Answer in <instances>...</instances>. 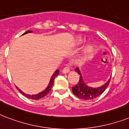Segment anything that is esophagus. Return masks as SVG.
<instances>
[{"instance_id": "esophagus-1", "label": "esophagus", "mask_w": 129, "mask_h": 129, "mask_svg": "<svg viewBox=\"0 0 129 129\" xmlns=\"http://www.w3.org/2000/svg\"><path fill=\"white\" fill-rule=\"evenodd\" d=\"M69 71H70L69 68L68 67H65L63 69H62V72L63 74H66V73H69Z\"/></svg>"}]
</instances>
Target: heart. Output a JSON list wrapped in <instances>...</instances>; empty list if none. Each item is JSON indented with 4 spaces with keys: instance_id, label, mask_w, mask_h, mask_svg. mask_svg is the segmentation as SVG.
<instances>
[{
    "instance_id": "heart-1",
    "label": "heart",
    "mask_w": 129,
    "mask_h": 129,
    "mask_svg": "<svg viewBox=\"0 0 129 129\" xmlns=\"http://www.w3.org/2000/svg\"><path fill=\"white\" fill-rule=\"evenodd\" d=\"M91 52H92V47H86V49H85V55H86V56H88V55H89V54L91 53Z\"/></svg>"
}]
</instances>
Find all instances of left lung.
I'll return each instance as SVG.
<instances>
[{
	"label": "left lung",
	"mask_w": 129,
	"mask_h": 129,
	"mask_svg": "<svg viewBox=\"0 0 129 129\" xmlns=\"http://www.w3.org/2000/svg\"><path fill=\"white\" fill-rule=\"evenodd\" d=\"M75 71H77L80 75V79H79L78 84L72 88V90H73V93L75 94V95L77 96V97L81 99L88 101V100H92L98 97L105 90L107 86H109V82L111 81V79H109L107 83H105L103 86H101V87L90 88V87H88L83 82V79H82V77H81V72L79 69L77 68Z\"/></svg>",
	"instance_id": "left-lung-1"
}]
</instances>
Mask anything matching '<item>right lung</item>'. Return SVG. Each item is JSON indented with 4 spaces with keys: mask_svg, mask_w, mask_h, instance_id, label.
<instances>
[{
    "mask_svg": "<svg viewBox=\"0 0 129 129\" xmlns=\"http://www.w3.org/2000/svg\"><path fill=\"white\" fill-rule=\"evenodd\" d=\"M32 33L31 30H29V31H27L26 32V33H24L23 34V35H24V34H26V33ZM58 74H59V70H56V71H55V73L53 74V75L52 76V77H51V79H50V82H49V84H48V86H47V88L45 89L44 91H43L42 92H41V93L38 94H35V95H29V94H24V92H22L21 90H20L19 89H18V90L20 91L21 93L23 94L24 96H26V97L28 98V99H33V100H38V99H41V98H43L45 96H46L47 94L48 93V92H50V90H51V88H52V85H53V83H54V79L56 78L57 76L58 75Z\"/></svg>",
    "mask_w": 129,
    "mask_h": 129,
    "instance_id": "1",
    "label": "right lung"
}]
</instances>
